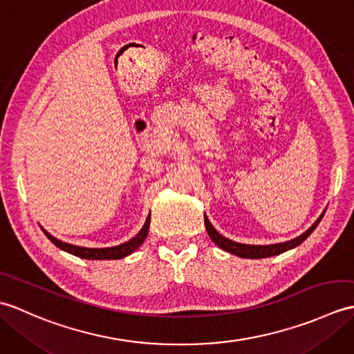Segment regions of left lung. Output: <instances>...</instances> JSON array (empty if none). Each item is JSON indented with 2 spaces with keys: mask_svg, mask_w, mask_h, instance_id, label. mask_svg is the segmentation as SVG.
Returning <instances> with one entry per match:
<instances>
[{
  "mask_svg": "<svg viewBox=\"0 0 354 354\" xmlns=\"http://www.w3.org/2000/svg\"><path fill=\"white\" fill-rule=\"evenodd\" d=\"M324 213H326V212H324ZM324 213H322V214L318 217V221L315 222V223L312 225V227L304 232V234H301V236H298L297 239L290 240V242L275 243V245H266V246L243 245V243L232 242V240L221 236L219 232H217V231L213 228V225L209 223L207 216H204V221H205V228H207V232H208L209 239H212L213 242L221 248V250L227 251V252H231V254H234V255H239V257H243V259H266V257H272V255H278V254H281V252H286V251L292 250V248H295V246H298V245H301V243L304 242V240L312 234L313 230L318 227V223L321 222V219H322V216H324Z\"/></svg>",
  "mask_w": 354,
  "mask_h": 354,
  "instance_id": "obj_1",
  "label": "left lung"
}]
</instances>
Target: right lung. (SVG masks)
I'll return each mask as SVG.
<instances>
[{
  "label": "right lung",
  "mask_w": 354,
  "mask_h": 354,
  "mask_svg": "<svg viewBox=\"0 0 354 354\" xmlns=\"http://www.w3.org/2000/svg\"><path fill=\"white\" fill-rule=\"evenodd\" d=\"M149 227H150V214L146 219L145 227L141 228V231L138 232L137 236L132 237L129 242H124L118 246H112V248H82V246H74L70 243H64L61 240H57L53 237L51 234H48L47 231L45 232V236L50 239L51 243H55L59 250L70 252L73 255H76V257L80 259H86V260H117V259H123L126 255L132 254L137 248H140V245L145 242L146 237H147V232H149Z\"/></svg>",
  "instance_id": "right-lung-1"
}]
</instances>
